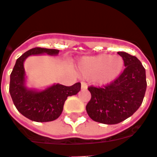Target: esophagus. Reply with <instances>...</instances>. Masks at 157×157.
<instances>
[{
  "mask_svg": "<svg viewBox=\"0 0 157 157\" xmlns=\"http://www.w3.org/2000/svg\"><path fill=\"white\" fill-rule=\"evenodd\" d=\"M81 87L82 89H87V84H86V82H81Z\"/></svg>",
  "mask_w": 157,
  "mask_h": 157,
  "instance_id": "obj_1",
  "label": "esophagus"
}]
</instances>
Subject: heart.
I'll return each mask as SVG.
<instances>
[{
  "label": "heart",
  "mask_w": 157,
  "mask_h": 157,
  "mask_svg": "<svg viewBox=\"0 0 157 157\" xmlns=\"http://www.w3.org/2000/svg\"><path fill=\"white\" fill-rule=\"evenodd\" d=\"M123 65L124 61L121 56L99 55L83 58L80 61L79 67L85 77H97L99 82L107 83L117 77Z\"/></svg>",
  "instance_id": "obj_1"
}]
</instances>
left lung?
Wrapping results in <instances>:
<instances>
[{
    "instance_id": "1",
    "label": "left lung",
    "mask_w": 157,
    "mask_h": 157,
    "mask_svg": "<svg viewBox=\"0 0 157 157\" xmlns=\"http://www.w3.org/2000/svg\"><path fill=\"white\" fill-rule=\"evenodd\" d=\"M124 69L115 79L102 86L88 87L91 98L86 106L89 117L106 124L120 123L139 109L145 94V69L136 56L119 52Z\"/></svg>"
}]
</instances>
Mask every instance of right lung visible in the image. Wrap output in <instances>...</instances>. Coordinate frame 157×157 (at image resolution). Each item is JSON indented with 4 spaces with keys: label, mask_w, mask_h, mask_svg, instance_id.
Masks as SVG:
<instances>
[{
    "label": "right lung",
    "mask_w": 157,
    "mask_h": 157,
    "mask_svg": "<svg viewBox=\"0 0 157 157\" xmlns=\"http://www.w3.org/2000/svg\"><path fill=\"white\" fill-rule=\"evenodd\" d=\"M59 50L43 48H32L17 59L10 75L9 93L17 110L27 118L37 122L52 121L62 113L63 105L67 97L75 95L81 90V83L66 86L60 84L52 86L43 91L28 90L25 86V59L32 55L47 53L59 54Z\"/></svg>",
    "instance_id": "add662e5"
}]
</instances>
